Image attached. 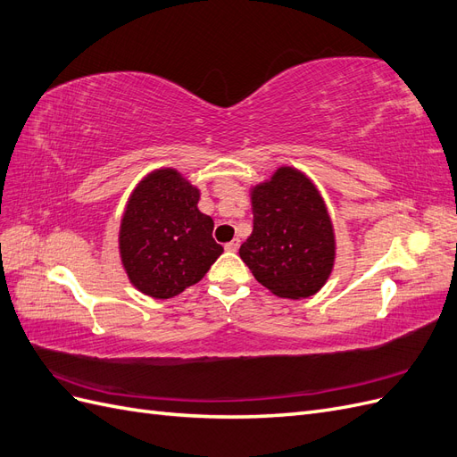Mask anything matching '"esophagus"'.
Returning a JSON list of instances; mask_svg holds the SVG:
<instances>
[{
    "label": "esophagus",
    "instance_id": "esophagus-1",
    "mask_svg": "<svg viewBox=\"0 0 457 457\" xmlns=\"http://www.w3.org/2000/svg\"><path fill=\"white\" fill-rule=\"evenodd\" d=\"M238 247H240V240H232V242L225 244L227 252H238Z\"/></svg>",
    "mask_w": 457,
    "mask_h": 457
}]
</instances>
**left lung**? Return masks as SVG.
Instances as JSON below:
<instances>
[{"instance_id": "1", "label": "left lung", "mask_w": 457, "mask_h": 457, "mask_svg": "<svg viewBox=\"0 0 457 457\" xmlns=\"http://www.w3.org/2000/svg\"><path fill=\"white\" fill-rule=\"evenodd\" d=\"M253 232L240 257L274 295L305 299L324 286L334 267L336 238L324 200L309 179L280 168L252 192Z\"/></svg>"}]
</instances>
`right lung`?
I'll return each mask as SVG.
<instances>
[{
	"label": "right lung",
	"mask_w": 457,
	"mask_h": 457,
	"mask_svg": "<svg viewBox=\"0 0 457 457\" xmlns=\"http://www.w3.org/2000/svg\"><path fill=\"white\" fill-rule=\"evenodd\" d=\"M200 192L175 170L150 173L121 219L120 253L131 284L156 299L179 295L223 253L213 220L198 210Z\"/></svg>",
	"instance_id": "1"
}]
</instances>
